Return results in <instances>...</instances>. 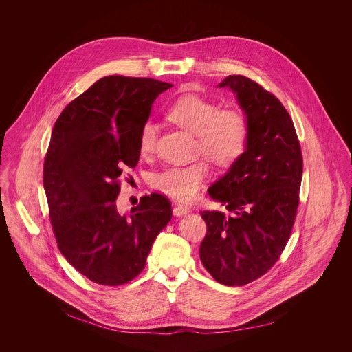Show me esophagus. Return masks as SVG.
I'll list each match as a JSON object with an SVG mask.
<instances>
[{
	"instance_id": "1",
	"label": "esophagus",
	"mask_w": 352,
	"mask_h": 352,
	"mask_svg": "<svg viewBox=\"0 0 352 352\" xmlns=\"http://www.w3.org/2000/svg\"><path fill=\"white\" fill-rule=\"evenodd\" d=\"M187 212H190V208H188V207H186V206H183V204H177V206H175V207H173V214H175V215H177V217H180V215H186Z\"/></svg>"
}]
</instances>
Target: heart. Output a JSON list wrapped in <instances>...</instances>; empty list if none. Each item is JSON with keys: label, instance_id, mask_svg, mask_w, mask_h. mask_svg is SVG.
<instances>
[{"label": "heart", "instance_id": "b5f03b06", "mask_svg": "<svg viewBox=\"0 0 352 352\" xmlns=\"http://www.w3.org/2000/svg\"><path fill=\"white\" fill-rule=\"evenodd\" d=\"M168 118L179 127L197 135V151L218 165H230L245 151L250 124L237 109H222L212 101L195 95L180 98L168 109ZM158 126L148 120L140 131V151L144 155L155 149ZM210 176L206 161L190 165H172L157 172L153 187L176 201H192Z\"/></svg>", "mask_w": 352, "mask_h": 352}]
</instances>
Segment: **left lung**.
Wrapping results in <instances>:
<instances>
[{
  "instance_id": "8db88e82",
  "label": "left lung",
  "mask_w": 352,
  "mask_h": 352,
  "mask_svg": "<svg viewBox=\"0 0 352 352\" xmlns=\"http://www.w3.org/2000/svg\"><path fill=\"white\" fill-rule=\"evenodd\" d=\"M218 88L236 95L248 124L243 155L210 188L229 211H201L207 225L201 260L225 286H244L264 275L285 250L296 221L302 153L293 120L274 95L244 76Z\"/></svg>"
}]
</instances>
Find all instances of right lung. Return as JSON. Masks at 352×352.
Masks as SVG:
<instances>
[{
    "label": "right lung",
    "mask_w": 352,
    "mask_h": 352,
    "mask_svg": "<svg viewBox=\"0 0 352 352\" xmlns=\"http://www.w3.org/2000/svg\"><path fill=\"white\" fill-rule=\"evenodd\" d=\"M172 84L108 76L72 101L56 119L43 187L56 244L84 276L104 286L134 279L158 233L172 218L169 201L142 197L130 214L116 198L123 168L140 160V131L157 96Z\"/></svg>",
    "instance_id": "obj_1"
}]
</instances>
